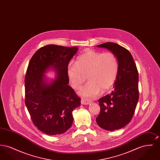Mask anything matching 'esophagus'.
<instances>
[{
  "label": "esophagus",
  "mask_w": 160,
  "mask_h": 160,
  "mask_svg": "<svg viewBox=\"0 0 160 160\" xmlns=\"http://www.w3.org/2000/svg\"><path fill=\"white\" fill-rule=\"evenodd\" d=\"M81 103L82 104H84V105L89 104L91 103V101H89L88 99H86V98H82L81 99Z\"/></svg>",
  "instance_id": "esophagus-1"
}]
</instances>
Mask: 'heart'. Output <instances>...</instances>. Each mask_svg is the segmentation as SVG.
Listing matches in <instances>:
<instances>
[{"instance_id": "obj_1", "label": "heart", "mask_w": 160, "mask_h": 160, "mask_svg": "<svg viewBox=\"0 0 160 160\" xmlns=\"http://www.w3.org/2000/svg\"><path fill=\"white\" fill-rule=\"evenodd\" d=\"M119 71L117 57L113 53L88 50L81 55L76 64L70 63L68 75L72 86L78 89L86 80L89 82L79 91L84 98L96 97L101 91L105 92L114 83Z\"/></svg>"}]
</instances>
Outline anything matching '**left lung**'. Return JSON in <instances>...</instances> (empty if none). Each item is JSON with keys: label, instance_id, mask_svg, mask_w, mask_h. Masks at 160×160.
<instances>
[{"label": "left lung", "instance_id": "8db88e82", "mask_svg": "<svg viewBox=\"0 0 160 160\" xmlns=\"http://www.w3.org/2000/svg\"><path fill=\"white\" fill-rule=\"evenodd\" d=\"M97 47L106 48L116 55L119 71L114 90L98 101L100 112L96 121L101 128L108 131L121 129L131 121L138 100L137 67L131 54L122 46L108 42Z\"/></svg>", "mask_w": 160, "mask_h": 160}]
</instances>
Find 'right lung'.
<instances>
[{
  "instance_id": "right-lung-1",
  "label": "right lung",
  "mask_w": 160,
  "mask_h": 160,
  "mask_svg": "<svg viewBox=\"0 0 160 160\" xmlns=\"http://www.w3.org/2000/svg\"><path fill=\"white\" fill-rule=\"evenodd\" d=\"M77 47L53 44L40 48L31 58L24 78L25 104L34 125L47 135L66 132L72 125V111L80 98L69 85V62ZM53 66L58 73L51 84L43 82L46 69Z\"/></svg>"
}]
</instances>
